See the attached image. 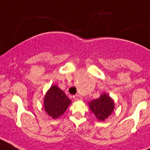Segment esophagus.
Segmentation results:
<instances>
[{"instance_id":"1","label":"esophagus","mask_w":150,"mask_h":150,"mask_svg":"<svg viewBox=\"0 0 150 150\" xmlns=\"http://www.w3.org/2000/svg\"><path fill=\"white\" fill-rule=\"evenodd\" d=\"M73 98L75 100L78 101V100H81L82 99V97L80 95H78V94H76V95L73 96Z\"/></svg>"}]
</instances>
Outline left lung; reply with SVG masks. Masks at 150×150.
<instances>
[{
  "instance_id": "1",
  "label": "left lung",
  "mask_w": 150,
  "mask_h": 150,
  "mask_svg": "<svg viewBox=\"0 0 150 150\" xmlns=\"http://www.w3.org/2000/svg\"><path fill=\"white\" fill-rule=\"evenodd\" d=\"M92 113L98 120L104 121L114 110V101L107 93H103L96 99L88 103Z\"/></svg>"
}]
</instances>
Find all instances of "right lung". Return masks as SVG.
I'll return each instance as SVG.
<instances>
[{
    "label": "right lung",
    "mask_w": 150,
    "mask_h": 150,
    "mask_svg": "<svg viewBox=\"0 0 150 150\" xmlns=\"http://www.w3.org/2000/svg\"><path fill=\"white\" fill-rule=\"evenodd\" d=\"M72 101L56 85H52L44 96V109L53 119L58 118L64 114Z\"/></svg>",
    "instance_id": "obj_1"
}]
</instances>
